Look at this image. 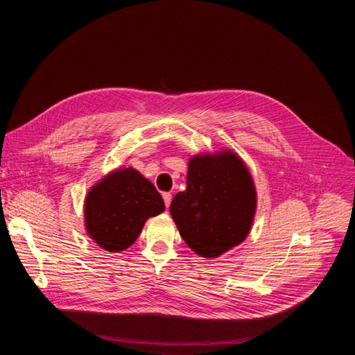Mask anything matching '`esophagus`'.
Masks as SVG:
<instances>
[{
    "mask_svg": "<svg viewBox=\"0 0 355 355\" xmlns=\"http://www.w3.org/2000/svg\"><path fill=\"white\" fill-rule=\"evenodd\" d=\"M163 200H164V202H166V207H168L170 202H171V194H170V192H164V194H163Z\"/></svg>",
    "mask_w": 355,
    "mask_h": 355,
    "instance_id": "obj_1",
    "label": "esophagus"
}]
</instances>
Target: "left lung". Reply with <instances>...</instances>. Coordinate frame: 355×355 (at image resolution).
Returning <instances> with one entry per match:
<instances>
[{
    "label": "left lung",
    "mask_w": 355,
    "mask_h": 355,
    "mask_svg": "<svg viewBox=\"0 0 355 355\" xmlns=\"http://www.w3.org/2000/svg\"><path fill=\"white\" fill-rule=\"evenodd\" d=\"M256 191L249 170L231 151L189 159L187 189L170 204L180 237L202 257H218L249 234Z\"/></svg>",
    "instance_id": "1"
}]
</instances>
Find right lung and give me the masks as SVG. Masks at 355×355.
Masks as SVG:
<instances>
[{
  "label": "right lung",
  "instance_id": "add662e5",
  "mask_svg": "<svg viewBox=\"0 0 355 355\" xmlns=\"http://www.w3.org/2000/svg\"><path fill=\"white\" fill-rule=\"evenodd\" d=\"M164 209L163 197L137 170H115L85 197V230L102 249L118 253L136 241L148 218Z\"/></svg>",
  "mask_w": 355,
  "mask_h": 355
}]
</instances>
